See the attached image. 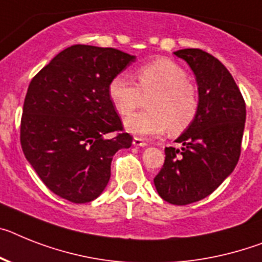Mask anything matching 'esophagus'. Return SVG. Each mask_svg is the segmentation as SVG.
I'll return each mask as SVG.
<instances>
[{"label":"esophagus","mask_w":262,"mask_h":262,"mask_svg":"<svg viewBox=\"0 0 262 262\" xmlns=\"http://www.w3.org/2000/svg\"><path fill=\"white\" fill-rule=\"evenodd\" d=\"M146 142L144 141V140H141V138H133V146H140V148H144V146H146Z\"/></svg>","instance_id":"obj_1"}]
</instances>
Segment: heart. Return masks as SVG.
<instances>
[{
	"mask_svg": "<svg viewBox=\"0 0 262 262\" xmlns=\"http://www.w3.org/2000/svg\"><path fill=\"white\" fill-rule=\"evenodd\" d=\"M137 86L125 74H117L107 85V96L116 111L127 116L148 98V112L133 114L124 121L129 133L138 137L161 135L168 127L177 135L185 130L199 111V92L179 63L157 58L137 68Z\"/></svg>",
	"mask_w": 262,
	"mask_h": 262,
	"instance_id": "obj_1",
	"label": "heart"
}]
</instances>
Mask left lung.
<instances>
[{"mask_svg":"<svg viewBox=\"0 0 262 262\" xmlns=\"http://www.w3.org/2000/svg\"><path fill=\"white\" fill-rule=\"evenodd\" d=\"M194 73L199 111L176 142L165 148V162L155 177L162 200L188 205L214 192L234 170L241 151L247 109L229 70L201 49L174 52Z\"/></svg>","mask_w":262,"mask_h":262,"instance_id":"8db88e82","label":"left lung"}]
</instances>
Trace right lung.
<instances>
[{
    "label": "right lung",
    "mask_w": 262,
    "mask_h": 262,
    "mask_svg": "<svg viewBox=\"0 0 262 262\" xmlns=\"http://www.w3.org/2000/svg\"><path fill=\"white\" fill-rule=\"evenodd\" d=\"M135 61L136 56L113 48L73 45L32 80L24 102L21 146L54 194L76 204L96 200L111 179L116 151L132 146L107 85Z\"/></svg>",
    "instance_id": "right-lung-1"
}]
</instances>
